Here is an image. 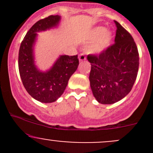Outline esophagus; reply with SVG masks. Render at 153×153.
<instances>
[{
	"mask_svg": "<svg viewBox=\"0 0 153 153\" xmlns=\"http://www.w3.org/2000/svg\"><path fill=\"white\" fill-rule=\"evenodd\" d=\"M78 58H79L80 61H85L86 56H85V55H84V53H81V54H80V55H79V57H78Z\"/></svg>",
	"mask_w": 153,
	"mask_h": 153,
	"instance_id": "1",
	"label": "esophagus"
}]
</instances>
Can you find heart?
I'll list each match as a JSON object with an SVG mask.
<instances>
[{"label":"heart","mask_w":153,"mask_h":153,"mask_svg":"<svg viewBox=\"0 0 153 153\" xmlns=\"http://www.w3.org/2000/svg\"><path fill=\"white\" fill-rule=\"evenodd\" d=\"M92 39H96L89 48L88 52L91 54H101L110 45L112 39V34L104 27H96L92 30L91 34Z\"/></svg>","instance_id":"heart-1"}]
</instances>
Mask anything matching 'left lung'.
Returning a JSON list of instances; mask_svg holds the SVG:
<instances>
[{"instance_id": "obj_1", "label": "left lung", "mask_w": 153, "mask_h": 153, "mask_svg": "<svg viewBox=\"0 0 153 153\" xmlns=\"http://www.w3.org/2000/svg\"><path fill=\"white\" fill-rule=\"evenodd\" d=\"M115 21V44L99 55H89L91 89L98 103L112 104L129 94L138 75L139 55L132 35Z\"/></svg>"}]
</instances>
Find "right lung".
Here are the masks:
<instances>
[{"mask_svg": "<svg viewBox=\"0 0 153 153\" xmlns=\"http://www.w3.org/2000/svg\"><path fill=\"white\" fill-rule=\"evenodd\" d=\"M60 21L59 15H50L35 23L27 32L19 49L18 69L24 86L32 98L42 103L54 102L61 96L79 64L77 55H61L46 72L35 66L33 47L37 32L56 27Z\"/></svg>", "mask_w": 153, "mask_h": 153, "instance_id": "1", "label": "right lung"}]
</instances>
